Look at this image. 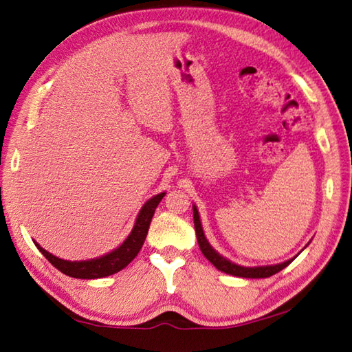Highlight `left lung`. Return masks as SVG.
<instances>
[{"label":"left lung","instance_id":"1","mask_svg":"<svg viewBox=\"0 0 352 352\" xmlns=\"http://www.w3.org/2000/svg\"><path fill=\"white\" fill-rule=\"evenodd\" d=\"M193 223H195V231H197V239H198V245L201 252L204 254V257L210 261V263L219 269V271L234 275V276H242V278H267V276L275 275L276 272H280L281 269H284L286 266H289L294 258H290L287 261H283V263L278 265H269V266H256V267H246V266H241L236 265L233 261L227 260L226 257H222L221 254L216 252L210 243L204 236L203 231V226H201V219H199V213L197 206H193Z\"/></svg>","mask_w":352,"mask_h":352}]
</instances>
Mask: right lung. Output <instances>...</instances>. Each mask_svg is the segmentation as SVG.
Listing matches in <instances>:
<instances>
[{"label": "right lung", "mask_w": 352, "mask_h": 352, "mask_svg": "<svg viewBox=\"0 0 352 352\" xmlns=\"http://www.w3.org/2000/svg\"><path fill=\"white\" fill-rule=\"evenodd\" d=\"M163 197H164V192L146 201L144 207L140 208L136 222H134V227L131 230V233L129 234V237H126L116 250L106 254V256H101L98 258H91V260L69 261V260H63L52 256L51 252L45 251L37 242H34V245L37 246V250H39L43 256L48 258V261L52 266L57 267L58 271L63 272L65 275L72 276V278L95 280V278H102V276L113 275L121 271V269H124L134 257L138 256V252L140 251L142 245H144L146 239L149 223H151L155 208L159 206Z\"/></svg>", "instance_id": "obj_1"}]
</instances>
